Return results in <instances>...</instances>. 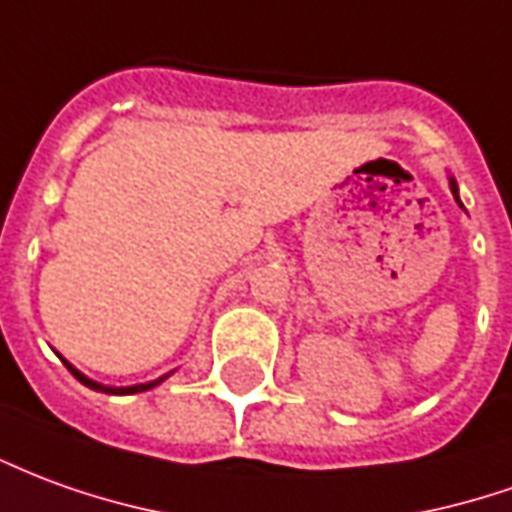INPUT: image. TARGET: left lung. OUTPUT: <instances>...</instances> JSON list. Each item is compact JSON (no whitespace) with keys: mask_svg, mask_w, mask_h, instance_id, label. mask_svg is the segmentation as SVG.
<instances>
[{"mask_svg":"<svg viewBox=\"0 0 512 512\" xmlns=\"http://www.w3.org/2000/svg\"><path fill=\"white\" fill-rule=\"evenodd\" d=\"M452 194H455V199H457V182L452 180ZM457 202H460V199H457Z\"/></svg>","mask_w":512,"mask_h":512,"instance_id":"8db88e82","label":"left lung"}]
</instances>
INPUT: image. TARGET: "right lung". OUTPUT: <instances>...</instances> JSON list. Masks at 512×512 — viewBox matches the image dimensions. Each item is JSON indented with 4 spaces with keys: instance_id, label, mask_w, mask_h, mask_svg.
Returning a JSON list of instances; mask_svg holds the SVG:
<instances>
[{
    "instance_id": "obj_1",
    "label": "right lung",
    "mask_w": 512,
    "mask_h": 512,
    "mask_svg": "<svg viewBox=\"0 0 512 512\" xmlns=\"http://www.w3.org/2000/svg\"><path fill=\"white\" fill-rule=\"evenodd\" d=\"M66 366H69V363H66ZM69 371L74 374V377H77V380L82 382V385H88V388H94V391H105V393H141V391H149V388H155L157 382L166 380V377H160V380H155V382H146V385H132V388H105V385H99V382L88 380V377H82L80 371H77L74 366H69Z\"/></svg>"
}]
</instances>
